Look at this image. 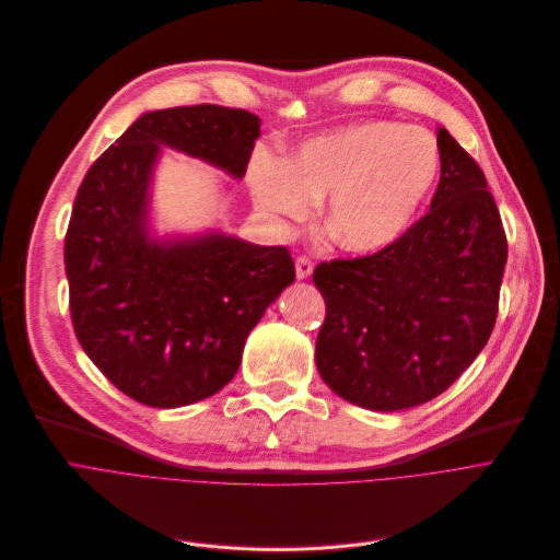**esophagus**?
<instances>
[{
  "label": "esophagus",
  "instance_id": "34e87169",
  "mask_svg": "<svg viewBox=\"0 0 560 560\" xmlns=\"http://www.w3.org/2000/svg\"><path fill=\"white\" fill-rule=\"evenodd\" d=\"M294 275H296V279H308V277L313 275L311 258H306V256L296 258V260H294Z\"/></svg>",
  "mask_w": 560,
  "mask_h": 560
}]
</instances>
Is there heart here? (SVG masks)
I'll use <instances>...</instances> for the list:
<instances>
[{"label":"heart","mask_w":560,"mask_h":560,"mask_svg":"<svg viewBox=\"0 0 560 560\" xmlns=\"http://www.w3.org/2000/svg\"><path fill=\"white\" fill-rule=\"evenodd\" d=\"M441 155L428 130L364 121L308 139L283 164L256 153L249 189L279 225L324 202L326 236L349 252H378L412 225L436 182Z\"/></svg>","instance_id":"1"}]
</instances>
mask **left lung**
Masks as SVG:
<instances>
[{"label":"left lung","mask_w":560,"mask_h":560,"mask_svg":"<svg viewBox=\"0 0 560 560\" xmlns=\"http://www.w3.org/2000/svg\"><path fill=\"white\" fill-rule=\"evenodd\" d=\"M430 211L396 243L319 264L326 302L315 362L349 402L396 412L448 389L487 347L498 317L506 236L477 162L439 128Z\"/></svg>","instance_id":"obj_1"}]
</instances>
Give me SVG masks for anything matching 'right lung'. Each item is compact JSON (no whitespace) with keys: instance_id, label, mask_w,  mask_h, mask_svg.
<instances>
[{"instance_id":"obj_1","label":"right lung","mask_w":560,"mask_h":560,"mask_svg":"<svg viewBox=\"0 0 560 560\" xmlns=\"http://www.w3.org/2000/svg\"><path fill=\"white\" fill-rule=\"evenodd\" d=\"M258 135L247 109L145 112L81 182L65 236L71 324L101 374L137 402L182 407L220 392L249 330L294 281L288 247L148 232L162 145L241 179Z\"/></svg>"}]
</instances>
